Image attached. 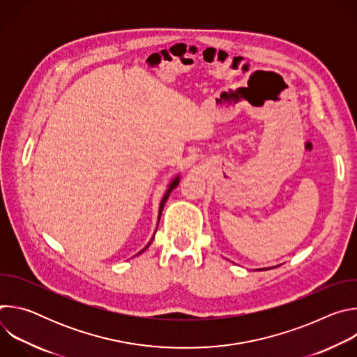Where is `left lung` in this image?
<instances>
[{
    "instance_id": "obj_1",
    "label": "left lung",
    "mask_w": 357,
    "mask_h": 357,
    "mask_svg": "<svg viewBox=\"0 0 357 357\" xmlns=\"http://www.w3.org/2000/svg\"><path fill=\"white\" fill-rule=\"evenodd\" d=\"M263 270H264V268H263Z\"/></svg>"
}]
</instances>
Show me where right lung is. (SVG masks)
<instances>
[{
  "label": "right lung",
  "instance_id": "right-lung-1",
  "mask_svg": "<svg viewBox=\"0 0 357 357\" xmlns=\"http://www.w3.org/2000/svg\"><path fill=\"white\" fill-rule=\"evenodd\" d=\"M178 183H179V176H176V178H175V179H174V181H172V182H171V185H169V189H168V190H167V193H165V195H164V197H162V200H161V205H160V216H158V220H160V218H161V213H162V209H164V205H165V202H167V200H168V197H169V193H171V190H172V189H175V188H176V186H178ZM149 244H151V241H149V243H148V245H149ZM148 245H146V247H145V248H142V250H141V251H139V252H142V251H145V250H146V248H148ZM139 252H138V254H139Z\"/></svg>",
  "mask_w": 357,
  "mask_h": 357
}]
</instances>
